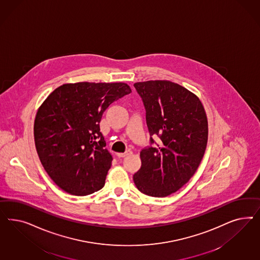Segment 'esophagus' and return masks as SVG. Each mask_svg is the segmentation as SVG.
<instances>
[{"mask_svg":"<svg viewBox=\"0 0 260 260\" xmlns=\"http://www.w3.org/2000/svg\"><path fill=\"white\" fill-rule=\"evenodd\" d=\"M132 153H133L132 150H126L124 153H117V156H118L119 158L126 157L127 155L132 154Z\"/></svg>","mask_w":260,"mask_h":260,"instance_id":"obj_1","label":"esophagus"}]
</instances>
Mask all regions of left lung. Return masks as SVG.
Listing matches in <instances>:
<instances>
[{
    "label": "left lung",
    "mask_w": 260,
    "mask_h": 260,
    "mask_svg": "<svg viewBox=\"0 0 260 260\" xmlns=\"http://www.w3.org/2000/svg\"><path fill=\"white\" fill-rule=\"evenodd\" d=\"M146 110L150 146L140 152L134 181L141 192L165 197L182 188L197 172L208 142V120L197 95L171 81L134 85ZM152 136H157V144ZM155 143L157 146L152 147Z\"/></svg>",
    "instance_id": "obj_1"
}]
</instances>
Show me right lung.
I'll use <instances>...</instances> for the list:
<instances>
[{"mask_svg":"<svg viewBox=\"0 0 260 260\" xmlns=\"http://www.w3.org/2000/svg\"><path fill=\"white\" fill-rule=\"evenodd\" d=\"M131 92L125 83L64 84L42 104L34 122L35 146L59 188L79 197L102 189L112 156L99 123L111 103Z\"/></svg>","mask_w":260,"mask_h":260,"instance_id":"right-lung-1","label":"right lung"}]
</instances>
